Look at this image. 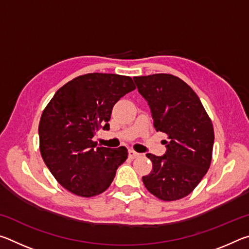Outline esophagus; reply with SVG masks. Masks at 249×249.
Masks as SVG:
<instances>
[{
  "label": "esophagus",
  "mask_w": 249,
  "mask_h": 249,
  "mask_svg": "<svg viewBox=\"0 0 249 249\" xmlns=\"http://www.w3.org/2000/svg\"><path fill=\"white\" fill-rule=\"evenodd\" d=\"M128 156H129V158L134 159V158H137V157H140L141 154H138V153H136V151H135V150L130 149V150L128 151Z\"/></svg>",
  "instance_id": "esophagus-1"
}]
</instances>
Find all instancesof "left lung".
I'll return each mask as SVG.
<instances>
[{"instance_id": "obj_1", "label": "left lung", "mask_w": 249, "mask_h": 249, "mask_svg": "<svg viewBox=\"0 0 249 249\" xmlns=\"http://www.w3.org/2000/svg\"><path fill=\"white\" fill-rule=\"evenodd\" d=\"M149 105L156 130L168 136L163 156L147 154L153 170L142 177L151 195L163 201L182 199L205 176L212 160L213 125L199 96L180 78L168 73L135 77Z\"/></svg>"}]
</instances>
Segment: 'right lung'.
<instances>
[{"mask_svg":"<svg viewBox=\"0 0 249 249\" xmlns=\"http://www.w3.org/2000/svg\"><path fill=\"white\" fill-rule=\"evenodd\" d=\"M136 89L132 78L114 73H88L61 87L40 117L39 149L59 183L80 196L104 192L127 149L98 147L92 141L100 128L109 129L112 108Z\"/></svg>","mask_w":249,"mask_h":249,"instance_id":"right-lung-1","label":"right lung"}]
</instances>
